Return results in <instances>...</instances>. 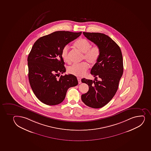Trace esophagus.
Here are the masks:
<instances>
[{"mask_svg":"<svg viewBox=\"0 0 151 151\" xmlns=\"http://www.w3.org/2000/svg\"><path fill=\"white\" fill-rule=\"evenodd\" d=\"M77 80H78V83H79V84H81V78H77Z\"/></svg>","mask_w":151,"mask_h":151,"instance_id":"1","label":"esophagus"}]
</instances>
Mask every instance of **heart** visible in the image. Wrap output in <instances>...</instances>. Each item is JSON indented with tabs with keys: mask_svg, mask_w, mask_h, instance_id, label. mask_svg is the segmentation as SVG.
Wrapping results in <instances>:
<instances>
[{
	"mask_svg": "<svg viewBox=\"0 0 151 151\" xmlns=\"http://www.w3.org/2000/svg\"><path fill=\"white\" fill-rule=\"evenodd\" d=\"M75 47L77 48L81 52L83 53V59H84L89 63L95 64L100 58L101 48L98 45L91 47L90 42L86 39H80L74 44ZM68 45H65L62 48L61 56L64 62H69ZM89 68V65L86 62H83L80 63H74L68 67L67 71L71 74L76 76H84Z\"/></svg>",
	"mask_w": 151,
	"mask_h": 151,
	"instance_id": "b5f03b06",
	"label": "heart"
}]
</instances>
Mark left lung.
Masks as SVG:
<instances>
[{
	"label": "left lung",
	"mask_w": 151,
	"mask_h": 151,
	"mask_svg": "<svg viewBox=\"0 0 151 151\" xmlns=\"http://www.w3.org/2000/svg\"><path fill=\"white\" fill-rule=\"evenodd\" d=\"M83 33L100 47L101 52L91 71L95 80L85 78L81 80L89 88L87 93L82 95L81 99L86 106L99 109L109 103L116 93L123 74L122 55L118 45L107 35L100 33Z\"/></svg>",
	"instance_id": "1"
}]
</instances>
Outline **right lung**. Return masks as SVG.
I'll return each instance as SVG.
<instances>
[{"mask_svg":"<svg viewBox=\"0 0 151 151\" xmlns=\"http://www.w3.org/2000/svg\"><path fill=\"white\" fill-rule=\"evenodd\" d=\"M82 32L56 31L39 38L28 58V77L35 95L49 106L62 103L67 90L78 84L76 77L65 72L62 48L79 37Z\"/></svg>","mask_w":151,"mask_h":151,"instance_id":"1","label":"right lung"}]
</instances>
